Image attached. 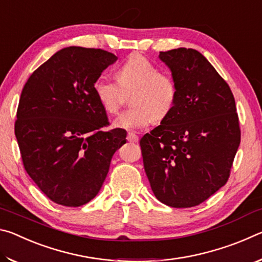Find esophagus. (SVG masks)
<instances>
[{
    "mask_svg": "<svg viewBox=\"0 0 262 262\" xmlns=\"http://www.w3.org/2000/svg\"><path fill=\"white\" fill-rule=\"evenodd\" d=\"M127 140L129 141V142H139V135L137 134H135V133H132V132H129L127 134Z\"/></svg>",
    "mask_w": 262,
    "mask_h": 262,
    "instance_id": "34e87169",
    "label": "esophagus"
}]
</instances>
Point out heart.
Returning a JSON list of instances; mask_svg holds the SVG:
<instances>
[{
	"instance_id": "obj_1",
	"label": "heart",
	"mask_w": 262,
	"mask_h": 262,
	"mask_svg": "<svg viewBox=\"0 0 262 262\" xmlns=\"http://www.w3.org/2000/svg\"><path fill=\"white\" fill-rule=\"evenodd\" d=\"M119 85L107 77L99 76L92 84V91L101 107L115 113L120 107L122 91L134 89L132 105L114 119L113 126L126 130H137L154 120H162L171 112L177 98V88L170 76L159 74L158 68L147 57L134 53L117 69Z\"/></svg>"
}]
</instances>
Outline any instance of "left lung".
Returning <instances> with one entry per match:
<instances>
[{
    "label": "left lung",
    "instance_id": "obj_1",
    "mask_svg": "<svg viewBox=\"0 0 262 262\" xmlns=\"http://www.w3.org/2000/svg\"><path fill=\"white\" fill-rule=\"evenodd\" d=\"M177 88L171 112L140 141L144 171L159 201L200 205L227 184L241 143L231 90L200 52H159Z\"/></svg>",
    "mask_w": 262,
    "mask_h": 262
}]
</instances>
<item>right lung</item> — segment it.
I'll return each mask as SVG.
<instances>
[{
	"label": "right lung",
	"mask_w": 262,
	"mask_h": 262,
	"mask_svg": "<svg viewBox=\"0 0 262 262\" xmlns=\"http://www.w3.org/2000/svg\"><path fill=\"white\" fill-rule=\"evenodd\" d=\"M118 57L72 46L56 52L21 91L15 135L28 174L53 202L79 207L103 186L114 152L126 143L121 128L104 132L106 111L92 84Z\"/></svg>",
	"instance_id": "1"
}]
</instances>
